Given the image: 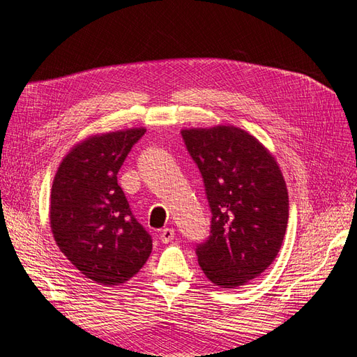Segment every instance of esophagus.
<instances>
[{"label": "esophagus", "instance_id": "obj_1", "mask_svg": "<svg viewBox=\"0 0 357 357\" xmlns=\"http://www.w3.org/2000/svg\"><path fill=\"white\" fill-rule=\"evenodd\" d=\"M174 236H176L174 229H171V228H164L159 232V240L162 243H171L172 240H174Z\"/></svg>", "mask_w": 357, "mask_h": 357}]
</instances>
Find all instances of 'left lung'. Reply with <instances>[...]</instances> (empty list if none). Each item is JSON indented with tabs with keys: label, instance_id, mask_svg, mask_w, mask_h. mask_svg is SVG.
Here are the masks:
<instances>
[{
	"label": "left lung",
	"instance_id": "obj_1",
	"mask_svg": "<svg viewBox=\"0 0 357 357\" xmlns=\"http://www.w3.org/2000/svg\"><path fill=\"white\" fill-rule=\"evenodd\" d=\"M211 208L208 240L197 247L211 283L235 289L274 262L287 228L289 195L273 153L234 125L181 129Z\"/></svg>",
	"mask_w": 357,
	"mask_h": 357
}]
</instances>
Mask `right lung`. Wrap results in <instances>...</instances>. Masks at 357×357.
<instances>
[{"mask_svg":"<svg viewBox=\"0 0 357 357\" xmlns=\"http://www.w3.org/2000/svg\"><path fill=\"white\" fill-rule=\"evenodd\" d=\"M146 128L95 134L61 160L50 192V229L59 250L104 286L132 278L152 253V236L129 208L117 172Z\"/></svg>","mask_w":357,"mask_h":357,"instance_id":"add662e5","label":"right lung"}]
</instances>
